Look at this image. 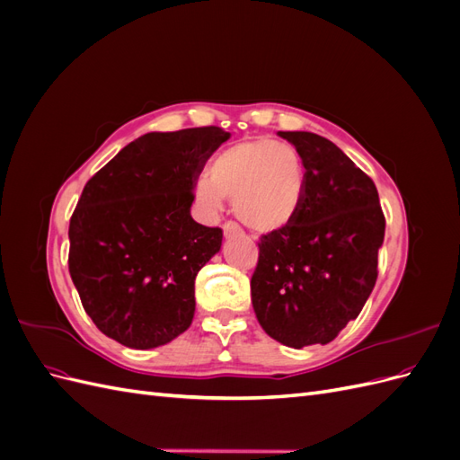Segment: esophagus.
<instances>
[{"instance_id":"esophagus-1","label":"esophagus","mask_w":460,"mask_h":460,"mask_svg":"<svg viewBox=\"0 0 460 460\" xmlns=\"http://www.w3.org/2000/svg\"><path fill=\"white\" fill-rule=\"evenodd\" d=\"M222 232H225L226 238H230V235H238L242 230L235 222H225V225H222Z\"/></svg>"}]
</instances>
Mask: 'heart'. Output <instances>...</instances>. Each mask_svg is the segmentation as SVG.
Listing matches in <instances>:
<instances>
[{"mask_svg":"<svg viewBox=\"0 0 460 460\" xmlns=\"http://www.w3.org/2000/svg\"><path fill=\"white\" fill-rule=\"evenodd\" d=\"M305 164L299 151L270 137H253L220 151L201 176L193 198L199 211L215 218L234 199V213L257 234L288 228L305 199Z\"/></svg>","mask_w":460,"mask_h":460,"instance_id":"1","label":"heart"}]
</instances>
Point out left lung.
Returning a JSON list of instances; mask_svg holds the SVG:
<instances>
[{
    "label": "left lung",
    "mask_w": 460,
    "mask_h": 460,
    "mask_svg": "<svg viewBox=\"0 0 460 460\" xmlns=\"http://www.w3.org/2000/svg\"><path fill=\"white\" fill-rule=\"evenodd\" d=\"M305 164L296 220L259 243L252 301L269 336L294 349L330 343L363 311L378 278L385 218L372 180L313 132H278Z\"/></svg>",
    "instance_id": "1"
}]
</instances>
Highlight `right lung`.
Here are the masks:
<instances>
[{
    "mask_svg": "<svg viewBox=\"0 0 460 460\" xmlns=\"http://www.w3.org/2000/svg\"><path fill=\"white\" fill-rule=\"evenodd\" d=\"M230 132H149L95 172L68 226V270L82 307L105 336L153 349L186 332L196 276L220 252L222 230L190 215L207 159Z\"/></svg>",
    "mask_w": 460,
    "mask_h": 460,
    "instance_id": "obj_1",
    "label": "right lung"
}]
</instances>
